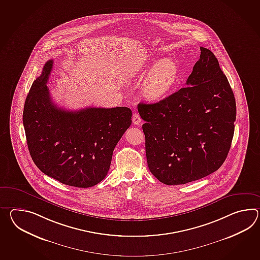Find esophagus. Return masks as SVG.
Returning <instances> with one entry per match:
<instances>
[{
  "label": "esophagus",
  "mask_w": 260,
  "mask_h": 260,
  "mask_svg": "<svg viewBox=\"0 0 260 260\" xmlns=\"http://www.w3.org/2000/svg\"><path fill=\"white\" fill-rule=\"evenodd\" d=\"M133 122L134 125H140L142 119H141V116H139L137 113H134L133 116Z\"/></svg>",
  "instance_id": "obj_1"
}]
</instances>
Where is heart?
Listing matches in <instances>:
<instances>
[{
	"instance_id": "obj_1",
	"label": "heart",
	"mask_w": 260,
	"mask_h": 260,
	"mask_svg": "<svg viewBox=\"0 0 260 260\" xmlns=\"http://www.w3.org/2000/svg\"><path fill=\"white\" fill-rule=\"evenodd\" d=\"M143 85L144 97L158 102L172 91L179 77V69L171 59H156L144 72Z\"/></svg>"
}]
</instances>
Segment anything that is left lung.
I'll return each instance as SVG.
<instances>
[{"instance_id": "left-lung-1", "label": "left lung", "mask_w": 260, "mask_h": 260, "mask_svg": "<svg viewBox=\"0 0 260 260\" xmlns=\"http://www.w3.org/2000/svg\"><path fill=\"white\" fill-rule=\"evenodd\" d=\"M187 87L155 104H139L151 173L184 185L217 171L231 149L236 102L214 53L201 46Z\"/></svg>"}]
</instances>
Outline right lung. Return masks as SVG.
<instances>
[{
  "label": "right lung",
  "instance_id": "add662e5",
  "mask_svg": "<svg viewBox=\"0 0 260 260\" xmlns=\"http://www.w3.org/2000/svg\"><path fill=\"white\" fill-rule=\"evenodd\" d=\"M46 61L25 101L23 125L29 154L43 173L64 185L86 188L109 171L113 151L132 124L127 107L69 111L52 102Z\"/></svg>",
  "mask_w": 260,
  "mask_h": 260
}]
</instances>
